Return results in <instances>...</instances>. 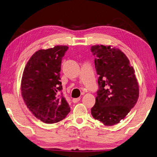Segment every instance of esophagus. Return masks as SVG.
I'll list each match as a JSON object with an SVG mask.
<instances>
[{
  "label": "esophagus",
  "instance_id": "34e87169",
  "mask_svg": "<svg viewBox=\"0 0 157 157\" xmlns=\"http://www.w3.org/2000/svg\"><path fill=\"white\" fill-rule=\"evenodd\" d=\"M80 99H81V97H78V98H75V99H72V102L74 103H76L78 102Z\"/></svg>",
  "mask_w": 157,
  "mask_h": 157
}]
</instances>
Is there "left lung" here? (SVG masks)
Masks as SVG:
<instances>
[{
	"label": "left lung",
	"instance_id": "1",
	"mask_svg": "<svg viewBox=\"0 0 157 157\" xmlns=\"http://www.w3.org/2000/svg\"><path fill=\"white\" fill-rule=\"evenodd\" d=\"M96 56L99 89L91 115L107 126L118 124L136 103L139 86L134 68L124 52L110 46L90 48Z\"/></svg>",
	"mask_w": 157,
	"mask_h": 157
}]
</instances>
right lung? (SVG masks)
I'll list each match as a JSON object with an SVG mask.
<instances>
[{"label":"right lung","instance_id":"1","mask_svg":"<svg viewBox=\"0 0 157 157\" xmlns=\"http://www.w3.org/2000/svg\"><path fill=\"white\" fill-rule=\"evenodd\" d=\"M67 46L37 51L27 62L21 81V95L35 117L46 124L62 120L71 111L60 92L61 62Z\"/></svg>","mask_w":157,"mask_h":157}]
</instances>
